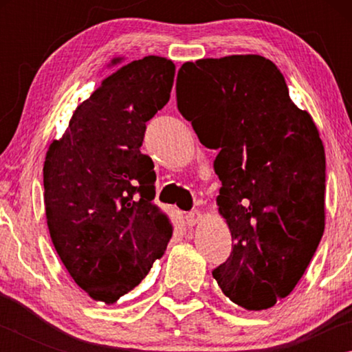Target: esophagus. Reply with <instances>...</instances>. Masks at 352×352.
I'll return each mask as SVG.
<instances>
[{
	"label": "esophagus",
	"mask_w": 352,
	"mask_h": 352,
	"mask_svg": "<svg viewBox=\"0 0 352 352\" xmlns=\"http://www.w3.org/2000/svg\"><path fill=\"white\" fill-rule=\"evenodd\" d=\"M201 219H204V216H201L199 211H192L186 216V223H188L189 228H192V226H195V225L201 222Z\"/></svg>",
	"instance_id": "obj_1"
}]
</instances>
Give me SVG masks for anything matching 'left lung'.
I'll use <instances>...</instances> for the list:
<instances>
[{"label": "left lung", "instance_id": "8db88e82", "mask_svg": "<svg viewBox=\"0 0 352 352\" xmlns=\"http://www.w3.org/2000/svg\"><path fill=\"white\" fill-rule=\"evenodd\" d=\"M177 104L201 144L219 148L216 201L234 245L212 276L237 306L270 309L294 290L324 231L318 129L258 54L183 63Z\"/></svg>", "mask_w": 352, "mask_h": 352}]
</instances>
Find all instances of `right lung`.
Wrapping results in <instances>:
<instances>
[{
  "label": "right lung",
  "instance_id": "obj_1",
  "mask_svg": "<svg viewBox=\"0 0 352 352\" xmlns=\"http://www.w3.org/2000/svg\"><path fill=\"white\" fill-rule=\"evenodd\" d=\"M122 62L109 63L118 68L77 105L43 166L58 258L88 296L109 306L147 276L172 236L170 220L152 204L157 177L140 147L146 122L169 102L175 65L158 56Z\"/></svg>",
  "mask_w": 352,
  "mask_h": 352
}]
</instances>
